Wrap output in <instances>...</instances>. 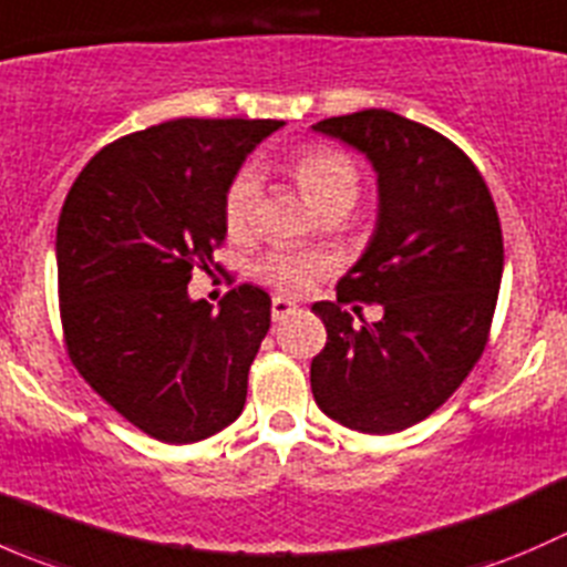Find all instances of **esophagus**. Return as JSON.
Segmentation results:
<instances>
[{
    "label": "esophagus",
    "instance_id": "esophagus-1",
    "mask_svg": "<svg viewBox=\"0 0 567 567\" xmlns=\"http://www.w3.org/2000/svg\"><path fill=\"white\" fill-rule=\"evenodd\" d=\"M296 312V305L290 299H285V296H274L271 299V318L274 320H285L288 316H293Z\"/></svg>",
    "mask_w": 567,
    "mask_h": 567
}]
</instances>
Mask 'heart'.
Listing matches in <instances>:
<instances>
[{
    "label": "heart",
    "instance_id": "obj_1",
    "mask_svg": "<svg viewBox=\"0 0 567 567\" xmlns=\"http://www.w3.org/2000/svg\"><path fill=\"white\" fill-rule=\"evenodd\" d=\"M290 173L310 199L318 214L348 210L359 197L362 177L348 153L337 147L312 145L290 158ZM257 205H260V173L257 167H241L225 192V227L230 236H247L255 227ZM331 271V260L320 251H271L257 262L255 274L282 293H305L318 279Z\"/></svg>",
    "mask_w": 567,
    "mask_h": 567
}]
</instances>
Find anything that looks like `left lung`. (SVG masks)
Listing matches in <instances>:
<instances>
[{"label":"left lung","mask_w":567,"mask_h":567,"mask_svg":"<svg viewBox=\"0 0 567 567\" xmlns=\"http://www.w3.org/2000/svg\"><path fill=\"white\" fill-rule=\"evenodd\" d=\"M312 128L379 173L370 247L337 282V301L312 305L326 326L312 394L351 431H405L447 403L488 346L505 262L499 214L472 158L427 125L364 109ZM351 300H375L385 318L357 330L339 307Z\"/></svg>","instance_id":"left-lung-1"}]
</instances>
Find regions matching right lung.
<instances>
[{"label": "right lung", "instance_id": "1", "mask_svg": "<svg viewBox=\"0 0 567 567\" xmlns=\"http://www.w3.org/2000/svg\"><path fill=\"white\" fill-rule=\"evenodd\" d=\"M282 120L181 117L120 136L79 173L56 225L68 357L147 436L192 444L238 420L271 299L238 285L192 301L225 244V192ZM219 268V266H216Z\"/></svg>", "mask_w": 567, "mask_h": 567}]
</instances>
